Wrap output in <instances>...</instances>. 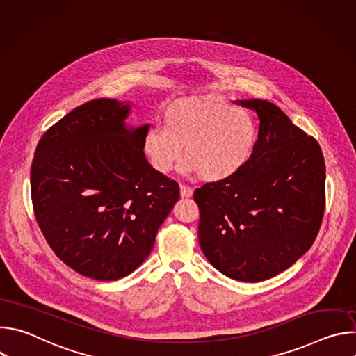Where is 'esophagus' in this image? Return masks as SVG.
<instances>
[{
    "instance_id": "esophagus-1",
    "label": "esophagus",
    "mask_w": 356,
    "mask_h": 356,
    "mask_svg": "<svg viewBox=\"0 0 356 356\" xmlns=\"http://www.w3.org/2000/svg\"><path fill=\"white\" fill-rule=\"evenodd\" d=\"M180 195L183 198H190L193 197V188L191 187H187L184 184H180Z\"/></svg>"
}]
</instances>
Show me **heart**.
<instances>
[{"instance_id":"heart-1","label":"heart","mask_w":356,"mask_h":356,"mask_svg":"<svg viewBox=\"0 0 356 356\" xmlns=\"http://www.w3.org/2000/svg\"><path fill=\"white\" fill-rule=\"evenodd\" d=\"M258 128L243 108L217 95H194L173 101L163 115V128H150L143 152L162 175L173 170L184 154L181 170L209 183L235 177L252 159Z\"/></svg>"}]
</instances>
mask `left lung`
Segmentation results:
<instances>
[{
  "mask_svg": "<svg viewBox=\"0 0 356 356\" xmlns=\"http://www.w3.org/2000/svg\"><path fill=\"white\" fill-rule=\"evenodd\" d=\"M259 120L257 147L232 179L194 191L198 242L209 262L239 282L268 280L306 253L323 221L320 145L266 99H236Z\"/></svg>",
  "mask_w": 356,
  "mask_h": 356,
  "instance_id": "left-lung-1",
  "label": "left lung"
}]
</instances>
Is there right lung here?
Listing matches in <instances>:
<instances>
[{
	"instance_id": "add662e5",
	"label": "right lung",
	"mask_w": 356,
	"mask_h": 356,
	"mask_svg": "<svg viewBox=\"0 0 356 356\" xmlns=\"http://www.w3.org/2000/svg\"><path fill=\"white\" fill-rule=\"evenodd\" d=\"M131 108V101H88L44 132L32 162L42 234L58 258L95 280L125 277L149 257L180 194L149 165L150 124L127 125Z\"/></svg>"
}]
</instances>
